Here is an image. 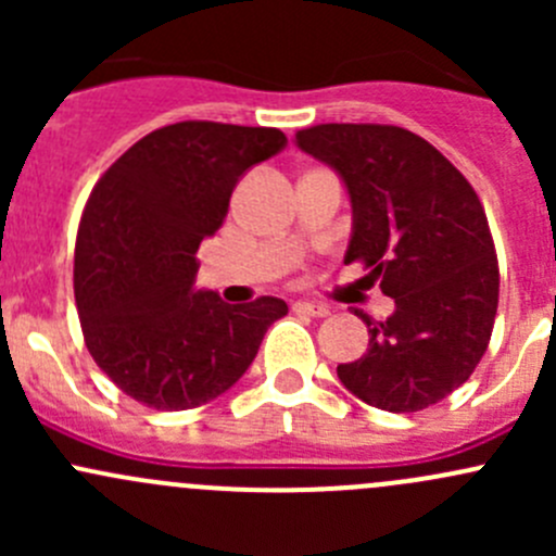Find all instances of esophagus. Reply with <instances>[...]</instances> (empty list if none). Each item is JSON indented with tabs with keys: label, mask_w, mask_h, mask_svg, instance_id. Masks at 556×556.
<instances>
[{
	"label": "esophagus",
	"mask_w": 556,
	"mask_h": 556,
	"mask_svg": "<svg viewBox=\"0 0 556 556\" xmlns=\"http://www.w3.org/2000/svg\"><path fill=\"white\" fill-rule=\"evenodd\" d=\"M293 309L299 314H309V317H328V306L323 304H312V301H295Z\"/></svg>",
	"instance_id": "1"
}]
</instances>
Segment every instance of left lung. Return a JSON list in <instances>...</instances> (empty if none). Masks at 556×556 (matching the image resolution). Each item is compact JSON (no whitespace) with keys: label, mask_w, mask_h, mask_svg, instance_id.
Returning <instances> with one entry per match:
<instances>
[{"label":"left lung","mask_w":556,"mask_h":556,"mask_svg":"<svg viewBox=\"0 0 556 556\" xmlns=\"http://www.w3.org/2000/svg\"><path fill=\"white\" fill-rule=\"evenodd\" d=\"M295 144L344 182L352 233L344 263L366 261L395 309L368 325V350L336 368L341 384L384 412H422L479 366L497 312L495 244L479 195L417 134L323 123Z\"/></svg>","instance_id":"8db88e82"}]
</instances>
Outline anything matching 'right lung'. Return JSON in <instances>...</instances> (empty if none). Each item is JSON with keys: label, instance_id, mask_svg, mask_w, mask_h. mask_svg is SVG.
<instances>
[{"label": "right lung", "instance_id": "add662e5", "mask_svg": "<svg viewBox=\"0 0 556 556\" xmlns=\"http://www.w3.org/2000/svg\"><path fill=\"white\" fill-rule=\"evenodd\" d=\"M288 144L279 128L185 121L128 148L93 188L75 247V301L88 352L134 401L185 412L231 390L282 299L226 304L195 288V252L233 188Z\"/></svg>", "mask_w": 556, "mask_h": 556}]
</instances>
